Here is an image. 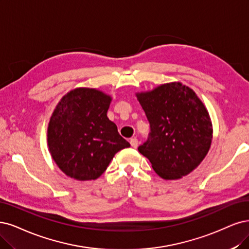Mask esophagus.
<instances>
[{"label": "esophagus", "instance_id": "obj_1", "mask_svg": "<svg viewBox=\"0 0 249 249\" xmlns=\"http://www.w3.org/2000/svg\"><path fill=\"white\" fill-rule=\"evenodd\" d=\"M130 144H131V146L132 148H134V149H136L137 148V145H139V141H137V139H130Z\"/></svg>", "mask_w": 249, "mask_h": 249}]
</instances>
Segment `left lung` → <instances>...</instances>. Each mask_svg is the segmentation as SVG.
Wrapping results in <instances>:
<instances>
[{"instance_id":"8db88e82","label":"left lung","mask_w":249,"mask_h":249,"mask_svg":"<svg viewBox=\"0 0 249 249\" xmlns=\"http://www.w3.org/2000/svg\"><path fill=\"white\" fill-rule=\"evenodd\" d=\"M151 127L149 139L139 146L164 179L188 176L207 155L213 124L203 103L180 82L162 84L136 93Z\"/></svg>"}]
</instances>
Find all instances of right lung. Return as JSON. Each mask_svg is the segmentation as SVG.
I'll return each mask as SVG.
<instances>
[{"mask_svg": "<svg viewBox=\"0 0 249 249\" xmlns=\"http://www.w3.org/2000/svg\"><path fill=\"white\" fill-rule=\"evenodd\" d=\"M112 97L93 88H76L55 107L47 130L49 152L59 169L77 180L103 174L117 152L130 143L107 113Z\"/></svg>", "mask_w": 249, "mask_h": 249, "instance_id": "1", "label": "right lung"}]
</instances>
